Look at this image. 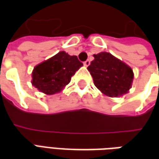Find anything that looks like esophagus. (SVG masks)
I'll return each instance as SVG.
<instances>
[{
	"instance_id": "1",
	"label": "esophagus",
	"mask_w": 159,
	"mask_h": 159,
	"mask_svg": "<svg viewBox=\"0 0 159 159\" xmlns=\"http://www.w3.org/2000/svg\"><path fill=\"white\" fill-rule=\"evenodd\" d=\"M83 64H84V66H89L90 65V60L89 59H87L86 61H84V63H83Z\"/></svg>"
}]
</instances>
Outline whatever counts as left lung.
Listing matches in <instances>:
<instances>
[{"label": "left lung", "instance_id": "left-lung-1", "mask_svg": "<svg viewBox=\"0 0 159 159\" xmlns=\"http://www.w3.org/2000/svg\"><path fill=\"white\" fill-rule=\"evenodd\" d=\"M88 70L93 83L106 95L117 97L128 93L133 82V70L125 63L107 52L93 54Z\"/></svg>", "mask_w": 159, "mask_h": 159}]
</instances>
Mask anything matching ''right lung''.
Listing matches in <instances>:
<instances>
[{
	"instance_id": "1",
	"label": "right lung",
	"mask_w": 159,
	"mask_h": 159,
	"mask_svg": "<svg viewBox=\"0 0 159 159\" xmlns=\"http://www.w3.org/2000/svg\"><path fill=\"white\" fill-rule=\"evenodd\" d=\"M82 66L83 63L76 56H70L64 51L58 52L34 68L33 86L47 94L59 93Z\"/></svg>"
}]
</instances>
